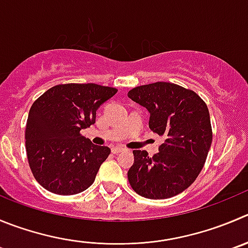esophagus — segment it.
Listing matches in <instances>:
<instances>
[{
    "label": "esophagus",
    "mask_w": 248,
    "mask_h": 248,
    "mask_svg": "<svg viewBox=\"0 0 248 248\" xmlns=\"http://www.w3.org/2000/svg\"><path fill=\"white\" fill-rule=\"evenodd\" d=\"M123 151H125V148L122 147V146H115V147H112V152L113 153H120Z\"/></svg>",
    "instance_id": "esophagus-1"
}]
</instances>
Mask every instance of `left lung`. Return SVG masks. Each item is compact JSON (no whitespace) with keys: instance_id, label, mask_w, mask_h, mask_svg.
Instances as JSON below:
<instances>
[{"instance_id":"obj_1","label":"left lung","mask_w":248,"mask_h":248,"mask_svg":"<svg viewBox=\"0 0 248 248\" xmlns=\"http://www.w3.org/2000/svg\"><path fill=\"white\" fill-rule=\"evenodd\" d=\"M128 97L148 110L150 129L166 139L153 157L147 151H133L131 187L151 200L179 195L196 180L211 148L207 105L196 93L164 81L135 87Z\"/></svg>"}]
</instances>
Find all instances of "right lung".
<instances>
[{"mask_svg":"<svg viewBox=\"0 0 248 248\" xmlns=\"http://www.w3.org/2000/svg\"><path fill=\"white\" fill-rule=\"evenodd\" d=\"M117 93L97 84L51 87L29 110L25 146L37 183L57 195H75L95 181L110 148L93 145L80 130L95 124L96 110Z\"/></svg>","mask_w":248,"mask_h":248,"instance_id":"add662e5","label":"right lung"}]
</instances>
